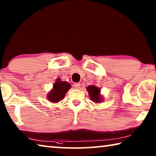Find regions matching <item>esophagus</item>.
Masks as SVG:
<instances>
[{"label":"esophagus","instance_id":"1","mask_svg":"<svg viewBox=\"0 0 156 156\" xmlns=\"http://www.w3.org/2000/svg\"><path fill=\"white\" fill-rule=\"evenodd\" d=\"M73 87H74L75 89H80V83H75L74 85H73Z\"/></svg>","mask_w":156,"mask_h":156}]
</instances>
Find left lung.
Returning a JSON list of instances; mask_svg holds the SVG:
<instances>
[{"label": "left lung", "instance_id": "8db88e82", "mask_svg": "<svg viewBox=\"0 0 156 156\" xmlns=\"http://www.w3.org/2000/svg\"><path fill=\"white\" fill-rule=\"evenodd\" d=\"M87 91L89 92V96L91 97V99L95 102H100L102 101V97L100 95V89L96 86H89L87 88Z\"/></svg>", "mask_w": 156, "mask_h": 156}]
</instances>
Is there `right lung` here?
<instances>
[{
  "instance_id": "add662e5",
  "label": "right lung",
  "mask_w": 156,
  "mask_h": 156,
  "mask_svg": "<svg viewBox=\"0 0 156 156\" xmlns=\"http://www.w3.org/2000/svg\"><path fill=\"white\" fill-rule=\"evenodd\" d=\"M70 87L69 83L66 81H60V79H57L56 83L54 84V88L47 96L48 100L53 102H59L64 98L65 94Z\"/></svg>"
}]
</instances>
